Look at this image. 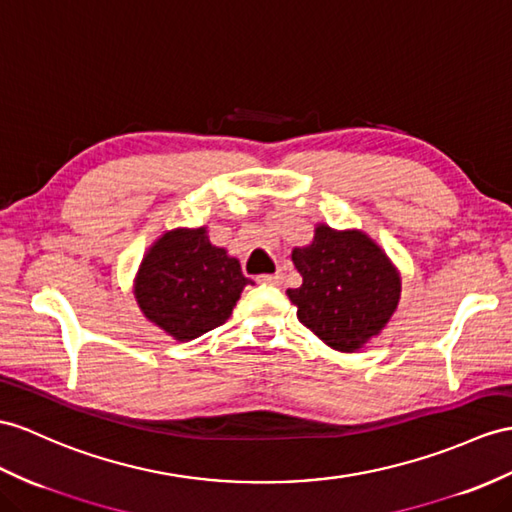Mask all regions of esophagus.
<instances>
[{
	"label": "esophagus",
	"mask_w": 512,
	"mask_h": 512,
	"mask_svg": "<svg viewBox=\"0 0 512 512\" xmlns=\"http://www.w3.org/2000/svg\"><path fill=\"white\" fill-rule=\"evenodd\" d=\"M258 282H265V284H273V286H280L284 282V276L278 273H265V276H258Z\"/></svg>",
	"instance_id": "1"
}]
</instances>
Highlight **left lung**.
<instances>
[{
	"instance_id": "obj_1",
	"label": "left lung",
	"mask_w": 512,
	"mask_h": 512,
	"mask_svg": "<svg viewBox=\"0 0 512 512\" xmlns=\"http://www.w3.org/2000/svg\"><path fill=\"white\" fill-rule=\"evenodd\" d=\"M302 276L289 289L299 323L336 352H358L395 315L402 276L384 249L363 230H334L317 223L306 247L293 249Z\"/></svg>"
}]
</instances>
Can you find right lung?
<instances>
[{
  "instance_id": "right-lung-1",
  "label": "right lung",
  "mask_w": 512,
  "mask_h": 512,
  "mask_svg": "<svg viewBox=\"0 0 512 512\" xmlns=\"http://www.w3.org/2000/svg\"><path fill=\"white\" fill-rule=\"evenodd\" d=\"M239 258L210 243L206 228L167 230L134 278L141 313L176 341H193L232 315L245 286Z\"/></svg>"
}]
</instances>
